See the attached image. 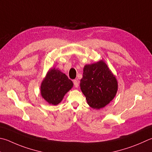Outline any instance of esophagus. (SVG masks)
Wrapping results in <instances>:
<instances>
[{
	"label": "esophagus",
	"instance_id": "obj_1",
	"mask_svg": "<svg viewBox=\"0 0 152 152\" xmlns=\"http://www.w3.org/2000/svg\"><path fill=\"white\" fill-rule=\"evenodd\" d=\"M73 83H74V86H75V88L78 87L79 82H78V80H74L73 81Z\"/></svg>",
	"mask_w": 152,
	"mask_h": 152
}]
</instances>
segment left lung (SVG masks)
<instances>
[{"label": "left lung", "mask_w": 152, "mask_h": 152, "mask_svg": "<svg viewBox=\"0 0 152 152\" xmlns=\"http://www.w3.org/2000/svg\"><path fill=\"white\" fill-rule=\"evenodd\" d=\"M80 88L88 105L92 108L106 106L116 94V78L102 60L95 64L86 65Z\"/></svg>", "instance_id": "8db88e82"}]
</instances>
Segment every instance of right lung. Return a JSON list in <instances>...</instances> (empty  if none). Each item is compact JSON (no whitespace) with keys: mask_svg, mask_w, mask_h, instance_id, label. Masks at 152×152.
<instances>
[{"mask_svg":"<svg viewBox=\"0 0 152 152\" xmlns=\"http://www.w3.org/2000/svg\"><path fill=\"white\" fill-rule=\"evenodd\" d=\"M73 86V82L57 69H51L41 84V95L50 104L57 105Z\"/></svg>","mask_w":152,"mask_h":152,"instance_id":"add662e5","label":"right lung"}]
</instances>
